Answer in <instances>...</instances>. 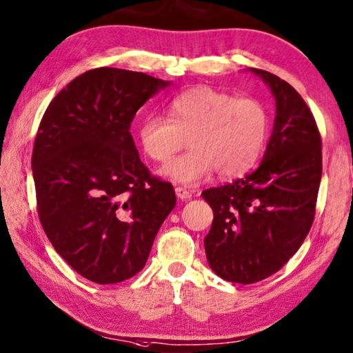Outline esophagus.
Masks as SVG:
<instances>
[{"label": "esophagus", "mask_w": 353, "mask_h": 353, "mask_svg": "<svg viewBox=\"0 0 353 353\" xmlns=\"http://www.w3.org/2000/svg\"><path fill=\"white\" fill-rule=\"evenodd\" d=\"M176 196L182 201H187L192 198V192H188V190L182 188V187H176Z\"/></svg>", "instance_id": "34e87169"}]
</instances>
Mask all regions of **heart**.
Segmentation results:
<instances>
[{
  "label": "heart",
  "instance_id": "obj_1",
  "mask_svg": "<svg viewBox=\"0 0 353 353\" xmlns=\"http://www.w3.org/2000/svg\"><path fill=\"white\" fill-rule=\"evenodd\" d=\"M267 135L264 105L210 86L177 96L171 103V119L150 114L138 128L139 146L157 163H166L187 138L188 152L161 171L183 185H196L214 170L220 177L247 172L259 159Z\"/></svg>",
  "mask_w": 353,
  "mask_h": 353
}]
</instances>
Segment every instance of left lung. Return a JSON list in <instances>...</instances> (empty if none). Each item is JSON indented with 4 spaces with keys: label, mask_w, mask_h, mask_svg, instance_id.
<instances>
[{
    "label": "left lung",
    "mask_w": 353,
    "mask_h": 353,
    "mask_svg": "<svg viewBox=\"0 0 353 353\" xmlns=\"http://www.w3.org/2000/svg\"><path fill=\"white\" fill-rule=\"evenodd\" d=\"M275 97V124L253 172L203 198L214 210L204 239L209 265L226 281L251 284L276 273L301 247L314 220L322 141L314 116L288 81L250 69Z\"/></svg>",
    "instance_id": "left-lung-1"
}]
</instances>
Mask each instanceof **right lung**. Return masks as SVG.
<instances>
[{"label": "right lung", "mask_w": 353, "mask_h": 353, "mask_svg": "<svg viewBox=\"0 0 353 353\" xmlns=\"http://www.w3.org/2000/svg\"><path fill=\"white\" fill-rule=\"evenodd\" d=\"M170 85L143 72L88 70L39 125L31 159L39 218L58 254L89 281L141 272L174 209V188L150 176L130 135L137 111Z\"/></svg>", "instance_id": "obj_1"}]
</instances>
